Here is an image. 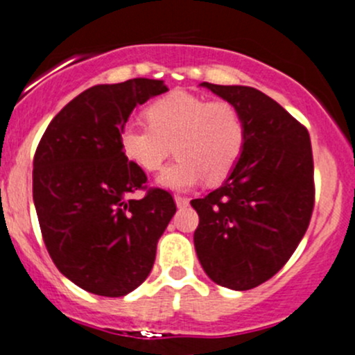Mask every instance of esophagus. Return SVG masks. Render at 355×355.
Wrapping results in <instances>:
<instances>
[{
	"instance_id": "obj_1",
	"label": "esophagus",
	"mask_w": 355,
	"mask_h": 355,
	"mask_svg": "<svg viewBox=\"0 0 355 355\" xmlns=\"http://www.w3.org/2000/svg\"><path fill=\"white\" fill-rule=\"evenodd\" d=\"M175 202H177L178 208H185V206H189V199L184 198V196H175Z\"/></svg>"
}]
</instances>
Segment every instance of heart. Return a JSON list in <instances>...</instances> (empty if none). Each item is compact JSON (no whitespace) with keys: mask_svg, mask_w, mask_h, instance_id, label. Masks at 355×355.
I'll use <instances>...</instances> for the list:
<instances>
[{"mask_svg":"<svg viewBox=\"0 0 355 355\" xmlns=\"http://www.w3.org/2000/svg\"><path fill=\"white\" fill-rule=\"evenodd\" d=\"M146 116L149 126H123L119 146L144 171L161 170L175 150L178 159L157 177V184L168 191H189L205 178L218 184L243 156L246 123L232 102L173 92L153 102Z\"/></svg>","mask_w":355,"mask_h":355,"instance_id":"b5f03b06","label":"heart"}]
</instances>
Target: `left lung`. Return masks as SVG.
Segmentation results:
<instances>
[{
  "label": "left lung",
  "instance_id": "1",
  "mask_svg": "<svg viewBox=\"0 0 355 355\" xmlns=\"http://www.w3.org/2000/svg\"><path fill=\"white\" fill-rule=\"evenodd\" d=\"M201 86L239 109L246 146L222 187L191 201L199 215L196 254L213 283L246 291L279 272L307 230L314 209L311 137L257 88Z\"/></svg>",
  "mask_w": 355,
  "mask_h": 355
}]
</instances>
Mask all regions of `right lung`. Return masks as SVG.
Listing matches in <instances>:
<instances>
[{
    "label": "right lung",
    "mask_w": 355,
    "mask_h": 355,
    "mask_svg": "<svg viewBox=\"0 0 355 355\" xmlns=\"http://www.w3.org/2000/svg\"><path fill=\"white\" fill-rule=\"evenodd\" d=\"M164 92V81L147 78L92 86L51 119L34 154L33 199L48 253L94 295L125 297L139 288L177 211L163 189L130 198L147 177L119 146L133 109Z\"/></svg>",
    "instance_id": "obj_1"
}]
</instances>
